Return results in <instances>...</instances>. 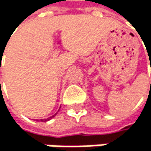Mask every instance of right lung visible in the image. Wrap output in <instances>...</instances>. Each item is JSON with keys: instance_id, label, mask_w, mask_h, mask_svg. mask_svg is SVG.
Returning <instances> with one entry per match:
<instances>
[{"instance_id": "obj_1", "label": "right lung", "mask_w": 151, "mask_h": 151, "mask_svg": "<svg viewBox=\"0 0 151 151\" xmlns=\"http://www.w3.org/2000/svg\"><path fill=\"white\" fill-rule=\"evenodd\" d=\"M56 114H55V115H56ZM55 115L51 116V117H49V118H47V119H45V122H47V121H49L50 119H52V118H53V117H55ZM41 121H42V120H41ZM42 122H43V121H42Z\"/></svg>"}]
</instances>
